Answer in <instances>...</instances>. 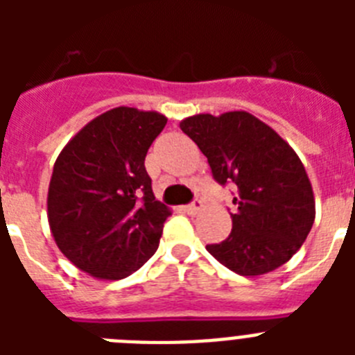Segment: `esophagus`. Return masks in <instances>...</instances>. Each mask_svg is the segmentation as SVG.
<instances>
[{
  "label": "esophagus",
  "instance_id": "obj_1",
  "mask_svg": "<svg viewBox=\"0 0 355 355\" xmlns=\"http://www.w3.org/2000/svg\"><path fill=\"white\" fill-rule=\"evenodd\" d=\"M200 208H202V202H200V200H196L192 205H188L187 208H184V211H187L188 215H197V213L200 211Z\"/></svg>",
  "mask_w": 355,
  "mask_h": 355
}]
</instances>
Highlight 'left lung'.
Masks as SVG:
<instances>
[{"mask_svg":"<svg viewBox=\"0 0 355 355\" xmlns=\"http://www.w3.org/2000/svg\"><path fill=\"white\" fill-rule=\"evenodd\" d=\"M180 128L208 158L213 178L238 188L233 229L206 245L216 261L238 275L258 277L290 261L315 222V196L302 162L290 144L249 112L197 114Z\"/></svg>","mask_w":355,"mask_h":355,"instance_id":"left-lung-1","label":"left lung"}]
</instances>
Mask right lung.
I'll list each match as a JSON object with an SVG mask.
<instances>
[{
	"instance_id": "right-lung-1",
	"label": "right lung",
	"mask_w": 355,
	"mask_h": 355,
	"mask_svg": "<svg viewBox=\"0 0 355 355\" xmlns=\"http://www.w3.org/2000/svg\"><path fill=\"white\" fill-rule=\"evenodd\" d=\"M167 117L117 106L85 124L60 150L48 222L72 265L103 281L137 272L156 252L171 208L155 199L146 155Z\"/></svg>"
}]
</instances>
